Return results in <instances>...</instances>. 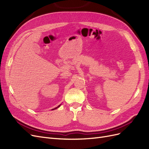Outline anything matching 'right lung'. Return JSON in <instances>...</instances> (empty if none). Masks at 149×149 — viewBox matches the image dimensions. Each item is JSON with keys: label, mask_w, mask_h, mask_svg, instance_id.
<instances>
[{"label": "right lung", "mask_w": 149, "mask_h": 149, "mask_svg": "<svg viewBox=\"0 0 149 149\" xmlns=\"http://www.w3.org/2000/svg\"><path fill=\"white\" fill-rule=\"evenodd\" d=\"M60 106H58V107H56V108H55V109H57V108H58V107H60ZM53 109V110H54V109Z\"/></svg>", "instance_id": "obj_1"}]
</instances>
